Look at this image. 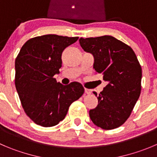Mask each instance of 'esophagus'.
<instances>
[{"label": "esophagus", "instance_id": "esophagus-1", "mask_svg": "<svg viewBox=\"0 0 157 157\" xmlns=\"http://www.w3.org/2000/svg\"><path fill=\"white\" fill-rule=\"evenodd\" d=\"M85 93L86 94H90L91 93V91L88 89H85Z\"/></svg>", "mask_w": 157, "mask_h": 157}]
</instances>
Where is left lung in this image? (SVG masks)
<instances>
[{
  "mask_svg": "<svg viewBox=\"0 0 157 157\" xmlns=\"http://www.w3.org/2000/svg\"><path fill=\"white\" fill-rule=\"evenodd\" d=\"M83 50L94 57L93 68L106 85L98 95V105L89 110L95 126L113 129L129 117L141 92L142 69L129 45L109 35L79 38Z\"/></svg>",
  "mask_w": 157,
  "mask_h": 157,
  "instance_id": "obj_1",
  "label": "left lung"
}]
</instances>
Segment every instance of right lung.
Returning a JSON list of instances; mask_svg holds the SVG:
<instances>
[{
	"label": "right lung",
	"mask_w": 157,
	"mask_h": 157,
	"mask_svg": "<svg viewBox=\"0 0 157 157\" xmlns=\"http://www.w3.org/2000/svg\"><path fill=\"white\" fill-rule=\"evenodd\" d=\"M78 38L56 35L35 37L26 41L16 58V89L25 113L37 125L59 124L70 105L84 92L80 83L64 86L54 78L60 72L62 52Z\"/></svg>",
	"instance_id": "obj_1"
}]
</instances>
